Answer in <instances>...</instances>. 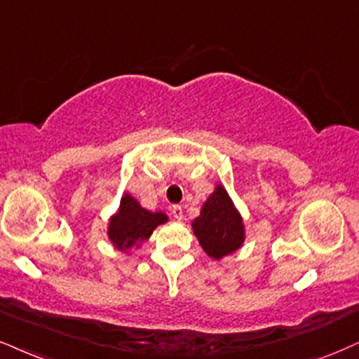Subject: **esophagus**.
Instances as JSON below:
<instances>
[{"mask_svg": "<svg viewBox=\"0 0 359 359\" xmlns=\"http://www.w3.org/2000/svg\"><path fill=\"white\" fill-rule=\"evenodd\" d=\"M171 213H172V216H175V218L178 219V221L183 219V208H181V206H178V205L172 206V208H171Z\"/></svg>", "mask_w": 359, "mask_h": 359, "instance_id": "34e87169", "label": "esophagus"}]
</instances>
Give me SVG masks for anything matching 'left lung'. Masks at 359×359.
Returning a JSON list of instances; mask_svg holds the SVG:
<instances>
[{"mask_svg":"<svg viewBox=\"0 0 359 359\" xmlns=\"http://www.w3.org/2000/svg\"><path fill=\"white\" fill-rule=\"evenodd\" d=\"M194 236L203 251L216 261L233 255L246 240L245 221L238 208L221 183L203 203L200 216L191 221Z\"/></svg>","mask_w":359,"mask_h":359,"instance_id":"obj_1","label":"left lung"}]
</instances>
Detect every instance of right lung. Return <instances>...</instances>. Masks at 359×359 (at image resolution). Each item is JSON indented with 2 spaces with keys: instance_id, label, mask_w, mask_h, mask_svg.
<instances>
[{
  "instance_id": "add662e5",
  "label": "right lung",
  "mask_w": 359,
  "mask_h": 359,
  "mask_svg": "<svg viewBox=\"0 0 359 359\" xmlns=\"http://www.w3.org/2000/svg\"><path fill=\"white\" fill-rule=\"evenodd\" d=\"M168 215L163 211H149L130 193H123L116 213L109 216L108 240L116 250L130 255L149 240L159 224L168 223Z\"/></svg>"
}]
</instances>
